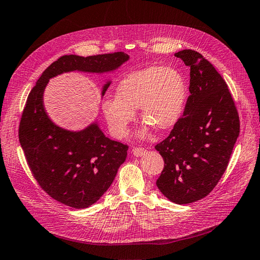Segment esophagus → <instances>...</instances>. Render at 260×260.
<instances>
[{"mask_svg":"<svg viewBox=\"0 0 260 260\" xmlns=\"http://www.w3.org/2000/svg\"><path fill=\"white\" fill-rule=\"evenodd\" d=\"M145 152H146V149L145 148H142V147H134L132 149V153L134 157H142L143 154H145Z\"/></svg>","mask_w":260,"mask_h":260,"instance_id":"34e87169","label":"esophagus"}]
</instances>
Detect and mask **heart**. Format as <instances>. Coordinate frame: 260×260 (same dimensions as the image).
Wrapping results in <instances>:
<instances>
[{
  "mask_svg": "<svg viewBox=\"0 0 260 260\" xmlns=\"http://www.w3.org/2000/svg\"><path fill=\"white\" fill-rule=\"evenodd\" d=\"M188 85L181 72L172 67L149 66L132 71L117 84L114 97L102 102V112L114 137L123 138L141 109L146 122L139 136H147L151 127L160 131L173 128L182 115Z\"/></svg>",
  "mask_w": 260,
  "mask_h": 260,
  "instance_id": "1",
  "label": "heart"
}]
</instances>
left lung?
I'll use <instances>...</instances> for the list:
<instances>
[{"label":"left lung","instance_id":"left-lung-1","mask_svg":"<svg viewBox=\"0 0 260 260\" xmlns=\"http://www.w3.org/2000/svg\"><path fill=\"white\" fill-rule=\"evenodd\" d=\"M190 67V96L170 136L155 145L164 160L157 180L175 204L204 199L227 169L240 132L238 111L226 82L210 61L194 50L175 53Z\"/></svg>","mask_w":260,"mask_h":260}]
</instances>
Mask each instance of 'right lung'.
<instances>
[{
	"mask_svg": "<svg viewBox=\"0 0 260 260\" xmlns=\"http://www.w3.org/2000/svg\"><path fill=\"white\" fill-rule=\"evenodd\" d=\"M129 59L123 52L92 56L64 55L52 63L28 94L19 126V141L29 170L52 199L72 208H87L110 188L128 146L105 136L97 122L70 131L50 119L44 107V91L51 78L64 72L105 74ZM111 84L102 87L106 94Z\"/></svg>",
	"mask_w": 260,
	"mask_h": 260,
	"instance_id": "add662e5",
	"label": "right lung"
}]
</instances>
